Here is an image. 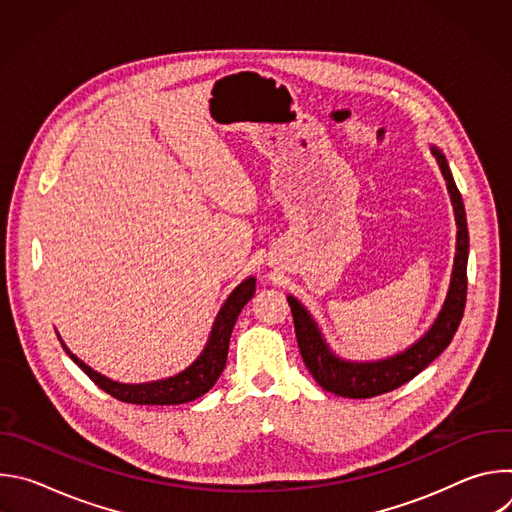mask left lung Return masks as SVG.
I'll return each instance as SVG.
<instances>
[{
    "mask_svg": "<svg viewBox=\"0 0 512 512\" xmlns=\"http://www.w3.org/2000/svg\"><path fill=\"white\" fill-rule=\"evenodd\" d=\"M429 150L446 180L450 200L454 206L456 227H458L456 257H454L450 287H448L444 306L440 314H437V318L433 320V324L429 326V330L399 354H393L381 360H367V362L346 360L330 348V344L326 342L322 330L318 328L308 308L298 298L287 296V304L291 308V314H294L296 338H298L302 358L306 362L308 371L316 379V383L328 393L350 397V399H369L405 385L450 346L462 322L464 306H466V289H468L466 267H468V249H470L466 210H464L462 194L454 182L446 156L442 154L440 148H437V145H429Z\"/></svg>",
    "mask_w": 512,
    "mask_h": 512,
    "instance_id": "obj_1",
    "label": "left lung"
}]
</instances>
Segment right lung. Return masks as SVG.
Returning a JSON list of instances; mask_svg holds the SVG:
<instances>
[{"label": "right lung", "instance_id": "1", "mask_svg": "<svg viewBox=\"0 0 512 512\" xmlns=\"http://www.w3.org/2000/svg\"><path fill=\"white\" fill-rule=\"evenodd\" d=\"M253 296H255V277H247L231 291V296L225 300L223 308L218 310L212 330H210V336H208L206 346L200 352V356L182 373L168 377V379L152 381V383L129 385V383H119V381L107 379L105 375L93 371L89 364H85L77 354H72L68 350V346L62 342L60 334L58 332L56 334H58V340H60L64 352L79 364V367L89 375V379L99 389H103L111 397H115L123 403H133V405H180V403L194 401V399L202 397L204 393H208L214 387V383L218 381V377H221V373L225 371V364H227L229 342H231L235 322H237L241 310L245 308V304Z\"/></svg>", "mask_w": 512, "mask_h": 512}]
</instances>
